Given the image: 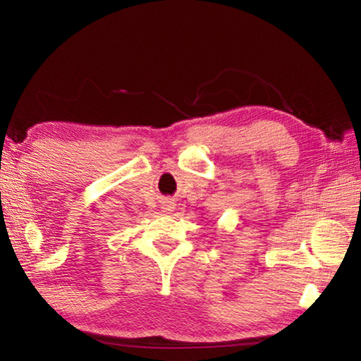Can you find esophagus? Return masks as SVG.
<instances>
[{
    "label": "esophagus",
    "instance_id": "obj_1",
    "mask_svg": "<svg viewBox=\"0 0 361 361\" xmlns=\"http://www.w3.org/2000/svg\"><path fill=\"white\" fill-rule=\"evenodd\" d=\"M173 208H175V206L172 204V202H166V203L163 204V209H164L166 212H171V211H173Z\"/></svg>",
    "mask_w": 361,
    "mask_h": 361
}]
</instances>
